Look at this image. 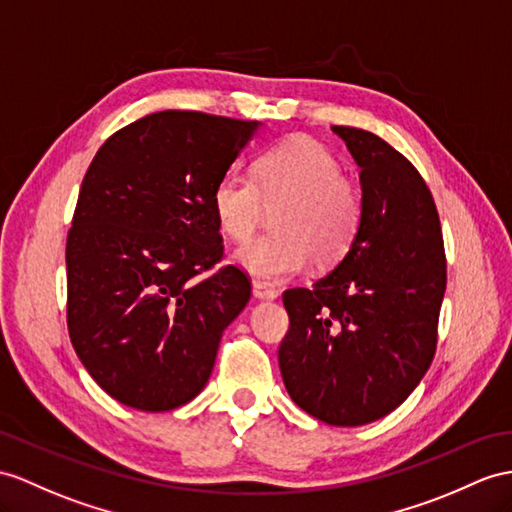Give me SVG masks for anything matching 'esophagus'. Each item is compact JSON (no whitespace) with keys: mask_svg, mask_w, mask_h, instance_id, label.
<instances>
[{"mask_svg":"<svg viewBox=\"0 0 512 512\" xmlns=\"http://www.w3.org/2000/svg\"><path fill=\"white\" fill-rule=\"evenodd\" d=\"M252 289H254V295H256L258 299H276V297H278V291L273 289V286L267 284V282L254 280V282H252Z\"/></svg>","mask_w":512,"mask_h":512,"instance_id":"obj_1","label":"esophagus"}]
</instances>
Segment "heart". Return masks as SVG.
<instances>
[{
    "label": "heart",
    "instance_id": "b5f03b06",
    "mask_svg": "<svg viewBox=\"0 0 512 512\" xmlns=\"http://www.w3.org/2000/svg\"><path fill=\"white\" fill-rule=\"evenodd\" d=\"M341 171L323 145L291 139L256 158L254 178L223 173L213 189V213L234 243L252 239L267 210H280L273 219L276 236L241 247L236 265L273 282L295 276L310 258L317 267L343 260L363 223L365 199Z\"/></svg>",
    "mask_w": 512,
    "mask_h": 512
}]
</instances>
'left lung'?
<instances>
[{
  "mask_svg": "<svg viewBox=\"0 0 512 512\" xmlns=\"http://www.w3.org/2000/svg\"><path fill=\"white\" fill-rule=\"evenodd\" d=\"M360 167L365 213L345 258L284 291L278 360L291 400L330 426H365L417 389L445 295L439 213L419 171L367 130L332 126Z\"/></svg>",
  "mask_w": 512,
  "mask_h": 512,
  "instance_id": "obj_1",
  "label": "left lung"
}]
</instances>
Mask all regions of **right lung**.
Here are the masks:
<instances>
[{
	"instance_id": "right-lung-1",
	"label": "right lung",
	"mask_w": 512,
	"mask_h": 512,
	"mask_svg": "<svg viewBox=\"0 0 512 512\" xmlns=\"http://www.w3.org/2000/svg\"><path fill=\"white\" fill-rule=\"evenodd\" d=\"M260 123L162 110L99 147L67 236V326L117 402L173 410L204 389L221 334L252 295L221 267L213 189Z\"/></svg>"
}]
</instances>
